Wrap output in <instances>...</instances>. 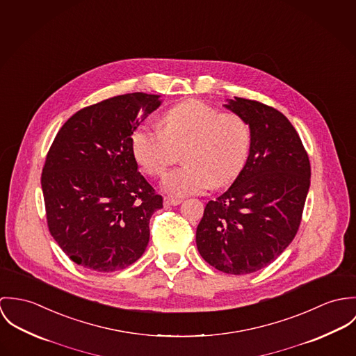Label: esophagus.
<instances>
[{
  "label": "esophagus",
  "mask_w": 356,
  "mask_h": 356,
  "mask_svg": "<svg viewBox=\"0 0 356 356\" xmlns=\"http://www.w3.org/2000/svg\"><path fill=\"white\" fill-rule=\"evenodd\" d=\"M180 203H181V199H180V197H163V204H165V206H177V204H180Z\"/></svg>",
  "instance_id": "34e87169"
}]
</instances>
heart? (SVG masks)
<instances>
[{"label": "heart", "instance_id": "obj_1", "mask_svg": "<svg viewBox=\"0 0 356 356\" xmlns=\"http://www.w3.org/2000/svg\"><path fill=\"white\" fill-rule=\"evenodd\" d=\"M161 125L162 129L136 128L131 147L142 170L153 177H162L183 153L186 165L163 180L168 194L184 197L210 186L225 187L243 172L251 150V129L240 115L186 99L162 115Z\"/></svg>", "mask_w": 356, "mask_h": 356}]
</instances>
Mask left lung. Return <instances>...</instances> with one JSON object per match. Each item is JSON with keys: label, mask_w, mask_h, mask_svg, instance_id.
<instances>
[{"label": "left lung", "mask_w": 356, "mask_h": 356, "mask_svg": "<svg viewBox=\"0 0 356 356\" xmlns=\"http://www.w3.org/2000/svg\"><path fill=\"white\" fill-rule=\"evenodd\" d=\"M251 129L243 172L209 200L197 228L202 258L220 272L248 275L270 265L296 235L310 187V159L281 112L238 98L225 105Z\"/></svg>", "instance_id": "1"}]
</instances>
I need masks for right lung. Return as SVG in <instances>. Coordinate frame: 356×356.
I'll list each match as a JSON object with an SVG mask.
<instances>
[{"label":"right lung","mask_w":356,"mask_h":356,"mask_svg":"<svg viewBox=\"0 0 356 356\" xmlns=\"http://www.w3.org/2000/svg\"><path fill=\"white\" fill-rule=\"evenodd\" d=\"M161 95H118L76 112L60 128L42 169L50 235L92 272L125 269L145 252L162 197L138 172L132 132Z\"/></svg>","instance_id":"right-lung-1"}]
</instances>
